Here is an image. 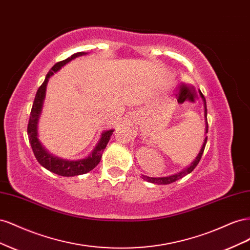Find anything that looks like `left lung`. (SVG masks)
Here are the masks:
<instances>
[{
  "mask_svg": "<svg viewBox=\"0 0 250 250\" xmlns=\"http://www.w3.org/2000/svg\"><path fill=\"white\" fill-rule=\"evenodd\" d=\"M200 94H201V97H202V99H203V101H204V107H206V111H204V115H206V118H207V116H208V109H207V101H206V98H204L203 94H202V93H200ZM206 121H207V133H208V119H206ZM207 142H208V137L206 138V140H204L203 146H202V148H201V150H200V152H199L198 156L196 157L195 162H193V163L191 164L190 167H188L187 169H185L184 171H181L180 173L174 174V175H171V176H167V177H157V178H156V177H148V176H145V175H142V178H143V179H145V180H147V181H149V183L156 184V185H169V184H172V183H174V181H176V180H178V179H180V178H183L184 176H186V175H187V174L191 173V172H192V171H193V170L196 168V166H197V165L199 164V162H200V160H201V156H202V154H203L204 148H206Z\"/></svg>",
  "mask_w": 250,
  "mask_h": 250,
  "instance_id": "1",
  "label": "left lung"
}]
</instances>
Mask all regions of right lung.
I'll list each match as a JSON object with an SVG mask.
<instances>
[{"mask_svg":"<svg viewBox=\"0 0 250 250\" xmlns=\"http://www.w3.org/2000/svg\"><path fill=\"white\" fill-rule=\"evenodd\" d=\"M84 54H86V53L84 52L75 53V54H73L71 57L62 60V62H59L52 66L51 71L47 74L46 79H44V81L42 82V84L39 87V89H37L35 98H34V102L31 108V112H30V118L28 122V127H27L30 145L32 147L33 153L36 157L37 162H39L42 167H44L47 170L57 174V175L65 176V177L81 175V174H85L89 171H92L96 166L100 163L103 150L105 149V147H106L107 143L113 132V130L105 131L102 134L100 142L98 143V145L93 151V153L88 155L86 158H84V160H79V161H65V160H62V158H58L51 155L50 153H48V151L42 146V144L40 143L39 139H37V129H36L37 121H39L42 101L44 98V93H46L47 82L50 76H52L53 74L57 72L60 67L64 65L66 62H69L70 60Z\"/></svg>","mask_w":250,"mask_h":250,"instance_id":"right-lung-1","label":"right lung"}]
</instances>
